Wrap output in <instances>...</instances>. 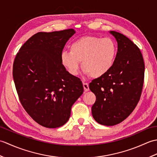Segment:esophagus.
Segmentation results:
<instances>
[{"label":"esophagus","instance_id":"1","mask_svg":"<svg viewBox=\"0 0 157 157\" xmlns=\"http://www.w3.org/2000/svg\"><path fill=\"white\" fill-rule=\"evenodd\" d=\"M83 86H84V89L85 92L89 91L90 89H89V85L88 83H85V82L83 83Z\"/></svg>","mask_w":157,"mask_h":157}]
</instances>
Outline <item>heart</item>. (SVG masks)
<instances>
[{"label": "heart", "mask_w": 157, "mask_h": 157, "mask_svg": "<svg viewBox=\"0 0 157 157\" xmlns=\"http://www.w3.org/2000/svg\"><path fill=\"white\" fill-rule=\"evenodd\" d=\"M70 52H63L61 61L70 74L78 73L79 63L85 74L93 78L106 75L114 65L117 53L115 42L110 38L84 36L70 45Z\"/></svg>", "instance_id": "1"}]
</instances>
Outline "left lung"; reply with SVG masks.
I'll use <instances>...</instances> for the list:
<instances>
[{
  "mask_svg": "<svg viewBox=\"0 0 157 157\" xmlns=\"http://www.w3.org/2000/svg\"><path fill=\"white\" fill-rule=\"evenodd\" d=\"M117 42V53L112 69L90 83L96 100L92 116L101 125L122 122L134 111L144 84V63L140 50L125 36L110 31Z\"/></svg>",
  "mask_w": 157,
  "mask_h": 157,
  "instance_id": "obj_1",
  "label": "left lung"
}]
</instances>
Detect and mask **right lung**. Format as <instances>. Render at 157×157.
<instances>
[{
	"instance_id": "add662e5",
	"label": "right lung",
	"mask_w": 157,
	"mask_h": 157,
	"mask_svg": "<svg viewBox=\"0 0 157 157\" xmlns=\"http://www.w3.org/2000/svg\"><path fill=\"white\" fill-rule=\"evenodd\" d=\"M73 29L38 32L19 49L13 67L19 98L29 116L48 128L67 122L72 105L84 92L82 82L61 61L63 49Z\"/></svg>"
}]
</instances>
